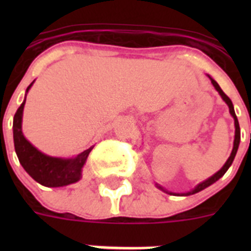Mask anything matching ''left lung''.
<instances>
[{
	"label": "left lung",
	"instance_id": "obj_1",
	"mask_svg": "<svg viewBox=\"0 0 251 251\" xmlns=\"http://www.w3.org/2000/svg\"><path fill=\"white\" fill-rule=\"evenodd\" d=\"M208 78H210V79H211V83L214 84L215 90L218 91L219 94H220V96H222L223 100H224V101L226 102V105L229 106V113L232 114V117L234 118V127H236V131H234L233 150H232V152H230V156L228 157V160L226 161V164L223 165V168H222V169H220V171L216 172V173H215L214 176H211L210 178H207L206 181H203V182L198 183V185H197V186H195L194 189H193V190L187 191V193H183V194H181V195H191V194H195V193H199V191H202L203 189H206V187H208V186H210V185H212V183H214V182H216V181H218L219 178H222L223 176L226 175V172L228 171V168H229L230 165H232V163H233L234 156H236V153H237L238 146H240V139H241V135H240V125H238V120H237V117H236V113H234L233 104H232V101H230V99L228 98V96H226V95L224 94V92H223V90H222V88H220V86H219V84L216 83V82H215V80L212 79V78H211L210 75H208ZM156 186L159 187L160 190H163V191H165V193H168V194L179 195V194H176V193H171V191L165 190L164 187H161L160 185H157V183H156Z\"/></svg>",
	"mask_w": 251,
	"mask_h": 251
}]
</instances>
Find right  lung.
Segmentation results:
<instances>
[{"mask_svg": "<svg viewBox=\"0 0 251 251\" xmlns=\"http://www.w3.org/2000/svg\"><path fill=\"white\" fill-rule=\"evenodd\" d=\"M33 82L27 87L25 92H28ZM25 104V100L18 108L13 122L14 147L22 167L36 182L47 187L66 186L79 181L82 177V168L94 147H90L72 159L53 157L43 153L36 147H33L22 133V117Z\"/></svg>", "mask_w": 251, "mask_h": 251, "instance_id": "1", "label": "right lung"}]
</instances>
